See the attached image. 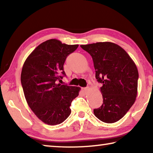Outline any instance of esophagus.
Wrapping results in <instances>:
<instances>
[{
  "label": "esophagus",
  "instance_id": "esophagus-1",
  "mask_svg": "<svg viewBox=\"0 0 153 153\" xmlns=\"http://www.w3.org/2000/svg\"><path fill=\"white\" fill-rule=\"evenodd\" d=\"M88 90H89V88L88 87L83 88H82V91L84 92V93H85V94H87L88 92Z\"/></svg>",
  "mask_w": 153,
  "mask_h": 153
}]
</instances>
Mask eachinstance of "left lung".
Returning <instances> with one entry per match:
<instances>
[{
  "label": "left lung",
  "mask_w": 153,
  "mask_h": 153,
  "mask_svg": "<svg viewBox=\"0 0 153 153\" xmlns=\"http://www.w3.org/2000/svg\"><path fill=\"white\" fill-rule=\"evenodd\" d=\"M80 46L91 55L96 78L102 84L100 92L103 103L94 108V115L105 123H115L126 115L136 100L138 79L136 64L126 51L115 43Z\"/></svg>",
  "instance_id": "obj_1"
}]
</instances>
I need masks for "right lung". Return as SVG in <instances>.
Returning <instances> with one entry per match:
<instances>
[{
  "label": "right lung",
  "mask_w": 153,
  "mask_h": 153,
  "mask_svg": "<svg viewBox=\"0 0 153 153\" xmlns=\"http://www.w3.org/2000/svg\"><path fill=\"white\" fill-rule=\"evenodd\" d=\"M78 46L48 40L32 52L23 65L21 82L25 99L37 117L48 125L63 122L71 114L72 100L79 95V87L57 83L65 76L67 56Z\"/></svg>",
  "instance_id": "add662e5"
}]
</instances>
